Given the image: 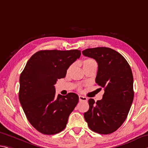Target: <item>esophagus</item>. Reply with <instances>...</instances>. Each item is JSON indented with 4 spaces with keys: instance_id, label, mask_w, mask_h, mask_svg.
I'll list each match as a JSON object with an SVG mask.
<instances>
[{
    "instance_id": "obj_1",
    "label": "esophagus",
    "mask_w": 148,
    "mask_h": 148,
    "mask_svg": "<svg viewBox=\"0 0 148 148\" xmlns=\"http://www.w3.org/2000/svg\"><path fill=\"white\" fill-rule=\"evenodd\" d=\"M79 101H88V98L86 97H84V96L79 95Z\"/></svg>"
}]
</instances>
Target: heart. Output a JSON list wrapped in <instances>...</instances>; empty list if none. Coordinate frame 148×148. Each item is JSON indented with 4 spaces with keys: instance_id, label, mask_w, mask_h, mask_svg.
<instances>
[{
    "instance_id": "1",
    "label": "heart",
    "mask_w": 148,
    "mask_h": 148,
    "mask_svg": "<svg viewBox=\"0 0 148 148\" xmlns=\"http://www.w3.org/2000/svg\"><path fill=\"white\" fill-rule=\"evenodd\" d=\"M82 65L84 69H86L87 67L91 66H97V62L95 60L91 59V58H86L82 62ZM70 69H71V66H70L69 69H68V72H69Z\"/></svg>"
}]
</instances>
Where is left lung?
I'll use <instances>...</instances> for the list:
<instances>
[{
	"label": "left lung",
	"mask_w": 148,
	"mask_h": 148,
	"mask_svg": "<svg viewBox=\"0 0 148 148\" xmlns=\"http://www.w3.org/2000/svg\"><path fill=\"white\" fill-rule=\"evenodd\" d=\"M82 53L97 61L95 82L105 90L102 99L96 103L93 99L88 100L90 108L84 112V118L93 132L109 134L123 125L132 105V70L123 56L111 48L87 49Z\"/></svg>",
	"instance_id": "left-lung-1"
}]
</instances>
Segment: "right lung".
I'll return each instance as SVG.
<instances>
[{
  "label": "right lung",
  "instance_id": "obj_1",
  "mask_svg": "<svg viewBox=\"0 0 148 148\" xmlns=\"http://www.w3.org/2000/svg\"><path fill=\"white\" fill-rule=\"evenodd\" d=\"M79 50H43L33 55L20 76L19 100L28 121L43 134H55L66 126L78 95H56L55 84L66 76Z\"/></svg>",
  "mask_w": 148,
  "mask_h": 148
}]
</instances>
